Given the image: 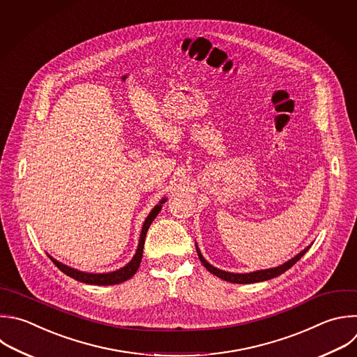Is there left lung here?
<instances>
[{"label":"left lung","mask_w":357,"mask_h":357,"mask_svg":"<svg viewBox=\"0 0 357 357\" xmlns=\"http://www.w3.org/2000/svg\"><path fill=\"white\" fill-rule=\"evenodd\" d=\"M310 250V247H307L304 251H301L298 255H296L294 258H291L290 261H287L286 264L280 265V266H276V268H272V269H265V271H257V272H251V273H231V272H225V271H221V269H217L214 266H211L204 258L203 255L200 254L199 248L196 247V251H197V255H199V259L200 262L203 264V266L210 272L213 273L214 276L225 280V282H231V283H238V284H250V283H258V282H265V280H269V279H273V278H278L279 275L284 273L287 269H290L297 261L301 259V257Z\"/></svg>","instance_id":"obj_1"}]
</instances>
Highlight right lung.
Here are the masks:
<instances>
[{
  "mask_svg": "<svg viewBox=\"0 0 357 357\" xmlns=\"http://www.w3.org/2000/svg\"><path fill=\"white\" fill-rule=\"evenodd\" d=\"M167 199H162L153 210L151 213L147 215L144 224H143V228H142V234H140V240H139V247H137V251L133 257V259L123 268L117 269V271H113V272H107V273H86V272H81V271H77L74 268H70L59 261H56L54 258L50 257V259L53 261V264L63 272L66 273L67 276L81 282V283H86V284H96V286H110V284H119L122 282H126L129 280L136 272L137 269L140 268V264H142V258H143V248H144V241H146V234L151 225V222L154 221V218L158 215V213L161 211L162 208V203H165Z\"/></svg>",
  "mask_w": 357,
  "mask_h": 357,
  "instance_id": "add662e5",
  "label": "right lung"
}]
</instances>
